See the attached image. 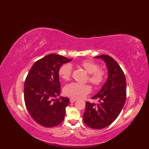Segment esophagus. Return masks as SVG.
<instances>
[{"mask_svg": "<svg viewBox=\"0 0 149 149\" xmlns=\"http://www.w3.org/2000/svg\"><path fill=\"white\" fill-rule=\"evenodd\" d=\"M76 100H77V99H75V98H70V102L72 103L75 102Z\"/></svg>", "mask_w": 149, "mask_h": 149, "instance_id": "esophagus-1", "label": "esophagus"}]
</instances>
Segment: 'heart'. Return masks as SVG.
Returning <instances> with one entry per match:
<instances>
[{
    "mask_svg": "<svg viewBox=\"0 0 149 149\" xmlns=\"http://www.w3.org/2000/svg\"><path fill=\"white\" fill-rule=\"evenodd\" d=\"M79 65L86 70L89 75L88 80L95 86H99L105 81L106 73L103 70L99 69V65L91 60H84L79 63ZM72 73V67L70 64L62 65L59 70V75L62 79L68 81ZM91 87L87 84L79 83H71L66 85L64 88V93L66 96L72 98H83L89 93Z\"/></svg>",
    "mask_w": 149,
    "mask_h": 149,
    "instance_id": "b5f03b06",
    "label": "heart"
}]
</instances>
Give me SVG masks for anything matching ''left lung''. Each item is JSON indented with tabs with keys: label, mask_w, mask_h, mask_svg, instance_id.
I'll return each instance as SVG.
<instances>
[{
	"label": "left lung",
	"mask_w": 149,
	"mask_h": 149,
	"mask_svg": "<svg viewBox=\"0 0 149 149\" xmlns=\"http://www.w3.org/2000/svg\"><path fill=\"white\" fill-rule=\"evenodd\" d=\"M95 58L105 61L108 77L100 90L91 97L99 100V103L86 102L83 120L88 127L100 129L111 124L121 112L126 100V79L120 65L111 57L100 55Z\"/></svg>",
	"instance_id": "8db88e82"
}]
</instances>
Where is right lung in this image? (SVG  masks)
<instances>
[{
	"label": "right lung",
	"instance_id": "obj_1",
	"mask_svg": "<svg viewBox=\"0 0 149 149\" xmlns=\"http://www.w3.org/2000/svg\"><path fill=\"white\" fill-rule=\"evenodd\" d=\"M64 56L50 54L38 60L28 73L24 83V100L33 120L46 127H54L65 118L68 98L59 96V70L71 61Z\"/></svg>",
	"mask_w": 149,
	"mask_h": 149
}]
</instances>
